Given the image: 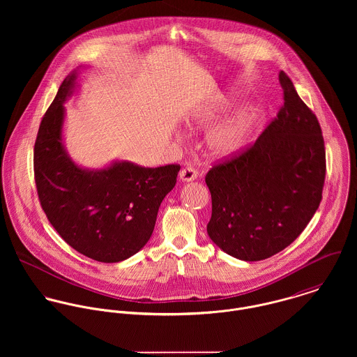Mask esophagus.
Wrapping results in <instances>:
<instances>
[{"mask_svg": "<svg viewBox=\"0 0 357 357\" xmlns=\"http://www.w3.org/2000/svg\"><path fill=\"white\" fill-rule=\"evenodd\" d=\"M180 178L183 180V181H192V180H195L197 177H198V172H197V169L194 167V166H191V165H187V166H184L181 170H180Z\"/></svg>", "mask_w": 357, "mask_h": 357, "instance_id": "1", "label": "esophagus"}]
</instances>
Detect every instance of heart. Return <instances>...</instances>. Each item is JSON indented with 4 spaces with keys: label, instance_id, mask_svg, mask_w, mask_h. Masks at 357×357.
<instances>
[{
    "label": "heart",
    "instance_id": "heart-1",
    "mask_svg": "<svg viewBox=\"0 0 357 357\" xmlns=\"http://www.w3.org/2000/svg\"><path fill=\"white\" fill-rule=\"evenodd\" d=\"M257 114L246 108L234 114L229 119L214 128L206 139L210 153L215 156H228L238 153L249 140Z\"/></svg>",
    "mask_w": 357,
    "mask_h": 357
}]
</instances>
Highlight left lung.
<instances>
[{"label": "left lung", "instance_id": "obj_1", "mask_svg": "<svg viewBox=\"0 0 357 357\" xmlns=\"http://www.w3.org/2000/svg\"><path fill=\"white\" fill-rule=\"evenodd\" d=\"M283 105L253 144L206 173L211 194L210 239L243 261L291 245L321 202L326 149L320 123L291 79L279 73Z\"/></svg>", "mask_w": 357, "mask_h": 357}]
</instances>
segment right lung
Instances as JSON below:
<instances>
[{"mask_svg":"<svg viewBox=\"0 0 357 357\" xmlns=\"http://www.w3.org/2000/svg\"><path fill=\"white\" fill-rule=\"evenodd\" d=\"M74 82L75 74L63 81L40 123L34 144L38 199L52 227L78 253L100 262L123 261L151 238L158 208L176 185L180 165L78 167L61 143L63 102Z\"/></svg>","mask_w":357,"mask_h":357,"instance_id":"obj_1","label":"right lung"}]
</instances>
